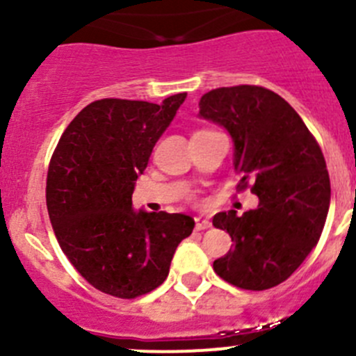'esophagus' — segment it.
<instances>
[{"mask_svg":"<svg viewBox=\"0 0 356 356\" xmlns=\"http://www.w3.org/2000/svg\"><path fill=\"white\" fill-rule=\"evenodd\" d=\"M196 231H204V229H210L211 227V222L208 220L207 217H196Z\"/></svg>","mask_w":356,"mask_h":356,"instance_id":"1","label":"esophagus"}]
</instances>
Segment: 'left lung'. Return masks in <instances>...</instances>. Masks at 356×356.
I'll list each match as a JSON object with an SVG mask.
<instances>
[{
    "instance_id": "left-lung-1",
    "label": "left lung",
    "mask_w": 356,
    "mask_h": 356,
    "mask_svg": "<svg viewBox=\"0 0 356 356\" xmlns=\"http://www.w3.org/2000/svg\"><path fill=\"white\" fill-rule=\"evenodd\" d=\"M198 115L229 132L238 188L253 184L260 201L241 217L236 210L215 215L213 225L229 232L234 248L213 261V270L241 289L274 288L322 234L331 203L324 155L293 106L260 86L208 91Z\"/></svg>"
}]
</instances>
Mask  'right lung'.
<instances>
[{
    "instance_id": "1",
    "label": "right lung",
    "mask_w": 356,
    "mask_h": 356,
    "mask_svg": "<svg viewBox=\"0 0 356 356\" xmlns=\"http://www.w3.org/2000/svg\"><path fill=\"white\" fill-rule=\"evenodd\" d=\"M186 96L161 105L92 102L68 124L49 161L46 204L56 239L79 274L111 296L158 288L195 229L189 215L132 207L136 181Z\"/></svg>"
}]
</instances>
